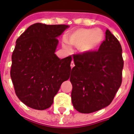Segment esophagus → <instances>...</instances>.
Wrapping results in <instances>:
<instances>
[{
	"instance_id": "obj_1",
	"label": "esophagus",
	"mask_w": 134,
	"mask_h": 134,
	"mask_svg": "<svg viewBox=\"0 0 134 134\" xmlns=\"http://www.w3.org/2000/svg\"><path fill=\"white\" fill-rule=\"evenodd\" d=\"M71 67L72 68V67H74V61H73V60H71Z\"/></svg>"
}]
</instances>
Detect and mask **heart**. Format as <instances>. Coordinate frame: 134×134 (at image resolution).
<instances>
[{
	"label": "heart",
	"instance_id": "b5f03b06",
	"mask_svg": "<svg viewBox=\"0 0 134 134\" xmlns=\"http://www.w3.org/2000/svg\"><path fill=\"white\" fill-rule=\"evenodd\" d=\"M104 34L100 29H78L70 31L65 36L66 42L63 43V48H69L68 44L76 47L81 53H89L96 51L103 43Z\"/></svg>",
	"mask_w": 134,
	"mask_h": 134
}]
</instances>
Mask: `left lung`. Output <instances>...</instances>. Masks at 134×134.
I'll return each instance as SVG.
<instances>
[{
  "mask_svg": "<svg viewBox=\"0 0 134 134\" xmlns=\"http://www.w3.org/2000/svg\"><path fill=\"white\" fill-rule=\"evenodd\" d=\"M70 71L71 102L81 113H91L108 106L121 84L122 49L110 30L98 51L73 55Z\"/></svg>",
  "mask_w": 134,
  "mask_h": 134,
  "instance_id": "obj_1",
  "label": "left lung"
}]
</instances>
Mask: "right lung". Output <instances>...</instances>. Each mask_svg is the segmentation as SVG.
Here are the masks:
<instances>
[{"label":"right lung","instance_id":"1","mask_svg":"<svg viewBox=\"0 0 134 134\" xmlns=\"http://www.w3.org/2000/svg\"><path fill=\"white\" fill-rule=\"evenodd\" d=\"M69 26L36 23L16 41L10 76L17 96L29 108H50L61 84L69 79L71 57L60 59L55 53L58 38Z\"/></svg>","mask_w":134,"mask_h":134}]
</instances>
